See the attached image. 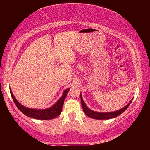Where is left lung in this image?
Wrapping results in <instances>:
<instances>
[{
    "label": "left lung",
    "mask_w": 150,
    "mask_h": 150,
    "mask_svg": "<svg viewBox=\"0 0 150 150\" xmlns=\"http://www.w3.org/2000/svg\"><path fill=\"white\" fill-rule=\"evenodd\" d=\"M80 96H81V105H82L83 110L84 111L85 115L88 116V117L95 118V119H98V120H106V119H110V118L117 117L118 116L121 115L123 112L125 111L126 109L128 108V106H130V103H132V100L126 106H124V107H123L122 108H121L117 111L111 112H97L91 110V109L88 108L87 106H86L84 100H83L82 98V96H81V93L80 94Z\"/></svg>",
    "instance_id": "obj_1"
}]
</instances>
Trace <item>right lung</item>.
Here are the masks:
<instances>
[{"label": "right lung", "mask_w": 150, "mask_h": 150, "mask_svg": "<svg viewBox=\"0 0 150 150\" xmlns=\"http://www.w3.org/2000/svg\"><path fill=\"white\" fill-rule=\"evenodd\" d=\"M69 88H67L64 91L62 96L59 100H58L54 105H53L51 107L46 109H34V108H26L22 105L18 101L16 98L14 97L12 93L11 89V94L12 96V99H13L15 105H16L17 108L22 112V113L24 114L25 115L28 116V117L35 118V119H40V120H50V119L55 118V117L59 116L61 112H62L63 103H64L65 98L67 96V94L69 91Z\"/></svg>", "instance_id": "1"}]
</instances>
